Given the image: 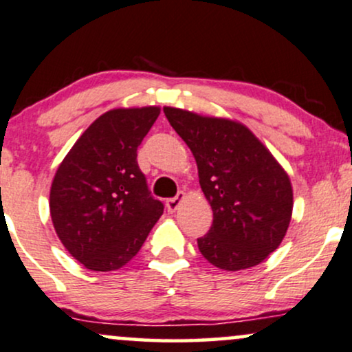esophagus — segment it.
<instances>
[{
    "label": "esophagus",
    "mask_w": 352,
    "mask_h": 352,
    "mask_svg": "<svg viewBox=\"0 0 352 352\" xmlns=\"http://www.w3.org/2000/svg\"><path fill=\"white\" fill-rule=\"evenodd\" d=\"M184 198H185V193L184 192H180L179 195H177V197L168 198V200L165 201V206H167L168 213H173V211L179 208L180 203H182V200H184Z\"/></svg>",
    "instance_id": "esophagus-1"
}]
</instances>
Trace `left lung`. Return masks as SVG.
I'll return each instance as SVG.
<instances>
[{"instance_id": "8db88e82", "label": "left lung", "mask_w": 352, "mask_h": 352, "mask_svg": "<svg viewBox=\"0 0 352 352\" xmlns=\"http://www.w3.org/2000/svg\"><path fill=\"white\" fill-rule=\"evenodd\" d=\"M165 116L192 151L213 224L198 238L210 264L243 270L267 259L289 230L294 192L267 147L238 121L165 107Z\"/></svg>"}]
</instances>
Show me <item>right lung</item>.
Returning <instances> with one entry per match:
<instances>
[{"instance_id":"right-lung-1","label":"right lung","mask_w":352,"mask_h":352,"mask_svg":"<svg viewBox=\"0 0 352 352\" xmlns=\"http://www.w3.org/2000/svg\"><path fill=\"white\" fill-rule=\"evenodd\" d=\"M159 114L157 107L101 114L55 172L50 218L70 256L87 269H121L162 217V201L152 197L138 165V147Z\"/></svg>"}]
</instances>
